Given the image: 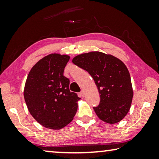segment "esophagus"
<instances>
[{
	"instance_id": "1",
	"label": "esophagus",
	"mask_w": 159,
	"mask_h": 159,
	"mask_svg": "<svg viewBox=\"0 0 159 159\" xmlns=\"http://www.w3.org/2000/svg\"><path fill=\"white\" fill-rule=\"evenodd\" d=\"M80 96H81L82 98H84L85 97V91H84V90H82L81 91H80Z\"/></svg>"
}]
</instances>
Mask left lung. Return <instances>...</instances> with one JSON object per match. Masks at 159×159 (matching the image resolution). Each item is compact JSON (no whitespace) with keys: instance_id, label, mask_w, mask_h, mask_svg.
Segmentation results:
<instances>
[{"instance_id":"obj_1","label":"left lung","mask_w":159,"mask_h":159,"mask_svg":"<svg viewBox=\"0 0 159 159\" xmlns=\"http://www.w3.org/2000/svg\"><path fill=\"white\" fill-rule=\"evenodd\" d=\"M72 62L87 70L96 84L100 102L93 109L99 119L112 125L124 119L134 95L129 72L124 63L100 52L77 55Z\"/></svg>"}]
</instances>
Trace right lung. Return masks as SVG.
Listing matches in <instances>:
<instances>
[{
  "label": "right lung",
  "instance_id": "add662e5",
  "mask_svg": "<svg viewBox=\"0 0 159 159\" xmlns=\"http://www.w3.org/2000/svg\"><path fill=\"white\" fill-rule=\"evenodd\" d=\"M70 59L67 54H48L37 61L27 75L24 98L34 119L50 129H61L71 122L80 98L69 90L64 75Z\"/></svg>",
  "mask_w": 159,
  "mask_h": 159
}]
</instances>
